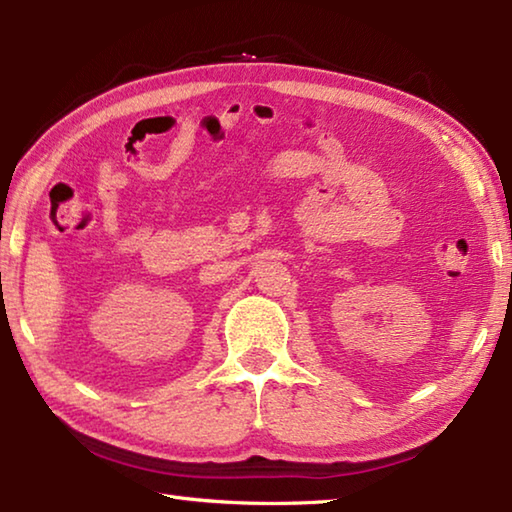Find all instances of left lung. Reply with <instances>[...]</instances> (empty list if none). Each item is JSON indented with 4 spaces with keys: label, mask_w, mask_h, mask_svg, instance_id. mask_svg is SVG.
<instances>
[{
    "label": "left lung",
    "mask_w": 512,
    "mask_h": 512,
    "mask_svg": "<svg viewBox=\"0 0 512 512\" xmlns=\"http://www.w3.org/2000/svg\"><path fill=\"white\" fill-rule=\"evenodd\" d=\"M510 282H512V275H510Z\"/></svg>",
    "instance_id": "left-lung-1"
}]
</instances>
